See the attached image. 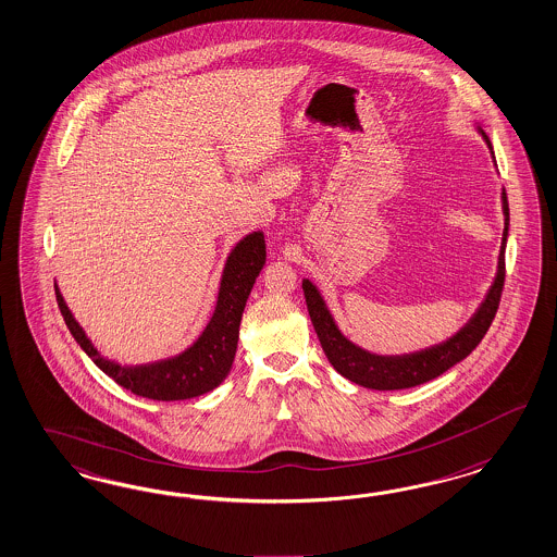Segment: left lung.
<instances>
[{
  "mask_svg": "<svg viewBox=\"0 0 557 557\" xmlns=\"http://www.w3.org/2000/svg\"><path fill=\"white\" fill-rule=\"evenodd\" d=\"M476 129L482 140L488 146L494 166H496L493 143L488 140L482 127L478 126ZM500 201H503V213H505V230H503V242H500L493 285L486 290L482 302L478 305L474 315L468 319L456 334L449 335L440 344H433L430 348L409 351V354H374L356 346L337 327L334 315L327 302L323 301L318 286L313 285L309 278H302L305 301H307L309 318L315 327V334L321 342V348L325 351L330 364L334 366L344 379L374 391H400V388H411L417 384L437 379L440 374H444L445 370H449L451 366L458 364L466 356L472 354L493 323L503 285H505V250H507V238H509V201H507L505 189L500 193Z\"/></svg>",
  "mask_w": 557,
  "mask_h": 557,
  "instance_id": "left-lung-1",
  "label": "left lung"
}]
</instances>
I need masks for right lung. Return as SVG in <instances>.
Returning a JSON list of instances; mask_svg holds the SVG:
<instances>
[{
	"instance_id": "right-lung-1",
	"label": "right lung",
	"mask_w": 557,
	"mask_h": 557,
	"mask_svg": "<svg viewBox=\"0 0 557 557\" xmlns=\"http://www.w3.org/2000/svg\"><path fill=\"white\" fill-rule=\"evenodd\" d=\"M267 264V244L262 230L244 236L230 250L223 264L218 301L206 330L187 350L173 358L157 360L150 364L127 366L110 360L97 351L91 339L81 327L79 321L66 307L61 288L54 283L57 302L81 350L85 351L99 370L110 379L132 391L134 395L154 400H185L199 397L218 388L230 374L234 356L238 350L239 321L256 276Z\"/></svg>"
}]
</instances>
